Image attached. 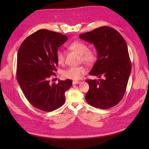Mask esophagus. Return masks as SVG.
Masks as SVG:
<instances>
[{
  "mask_svg": "<svg viewBox=\"0 0 149 149\" xmlns=\"http://www.w3.org/2000/svg\"><path fill=\"white\" fill-rule=\"evenodd\" d=\"M80 82L79 81H72V84L73 85H75V84H79Z\"/></svg>",
  "mask_w": 149,
  "mask_h": 149,
  "instance_id": "obj_1",
  "label": "esophagus"
}]
</instances>
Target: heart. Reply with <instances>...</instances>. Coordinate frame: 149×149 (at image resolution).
Segmentation results:
<instances>
[{"label":"heart","mask_w":149,"mask_h":149,"mask_svg":"<svg viewBox=\"0 0 149 149\" xmlns=\"http://www.w3.org/2000/svg\"><path fill=\"white\" fill-rule=\"evenodd\" d=\"M70 50L74 51L80 56V60L86 64H92L96 59L95 52L90 49L87 44L80 40H75L67 46ZM56 58L59 64H63L65 61V53L62 50H58L56 52ZM85 69L82 67H71L63 71V77L71 79H78L85 72Z\"/></svg>","instance_id":"heart-1"}]
</instances>
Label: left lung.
<instances>
[{"mask_svg": "<svg viewBox=\"0 0 149 149\" xmlns=\"http://www.w3.org/2000/svg\"><path fill=\"white\" fill-rule=\"evenodd\" d=\"M79 38L97 49L98 59L89 74L101 78L86 81L90 86L86 100L95 108L113 107L123 98L131 72L126 42L117 31L107 26L82 33Z\"/></svg>", "mask_w": 149, "mask_h": 149, "instance_id": "left-lung-1", "label": "left lung"}]
</instances>
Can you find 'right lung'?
Segmentation results:
<instances>
[{"instance_id": "1", "label": "right lung", "mask_w": 149, "mask_h": 149, "mask_svg": "<svg viewBox=\"0 0 149 149\" xmlns=\"http://www.w3.org/2000/svg\"><path fill=\"white\" fill-rule=\"evenodd\" d=\"M68 40L66 35L40 29L27 37L17 55V81L26 98L34 107L44 111L55 110L64 104L65 93L71 79L50 84L58 62V48Z\"/></svg>"}]
</instances>
